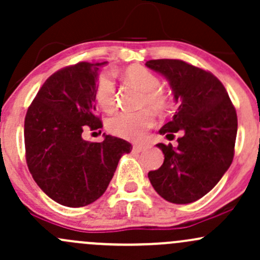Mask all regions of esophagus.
I'll list each match as a JSON object with an SVG mask.
<instances>
[{"label": "esophagus", "mask_w": 260, "mask_h": 260, "mask_svg": "<svg viewBox=\"0 0 260 260\" xmlns=\"http://www.w3.org/2000/svg\"><path fill=\"white\" fill-rule=\"evenodd\" d=\"M134 151H136V152H141V151H144L145 150V146H142V145H134Z\"/></svg>", "instance_id": "34e87169"}]
</instances>
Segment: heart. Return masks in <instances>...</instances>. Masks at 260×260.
<instances>
[{"instance_id": "1", "label": "heart", "mask_w": 260, "mask_h": 260, "mask_svg": "<svg viewBox=\"0 0 260 260\" xmlns=\"http://www.w3.org/2000/svg\"><path fill=\"white\" fill-rule=\"evenodd\" d=\"M125 82L142 91V104L155 111H165L172 105V95L160 88V79L150 69L142 66H130L122 72ZM95 99L98 105L105 111H111L116 105V85L113 75L104 72L98 77L95 84ZM155 118L149 109L130 113L119 111L108 120V130L126 140H140L146 131L152 127Z\"/></svg>"}]
</instances>
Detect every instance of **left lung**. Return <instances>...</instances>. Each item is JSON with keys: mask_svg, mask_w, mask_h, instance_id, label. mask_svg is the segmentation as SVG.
Masks as SVG:
<instances>
[{"mask_svg": "<svg viewBox=\"0 0 260 260\" xmlns=\"http://www.w3.org/2000/svg\"><path fill=\"white\" fill-rule=\"evenodd\" d=\"M147 68L169 80L180 103L158 133H181L177 146L157 144L165 160L149 172L155 191L171 203L186 205L207 194L230 169L238 120L227 90L211 72L180 59H152Z\"/></svg>", "mask_w": 260, "mask_h": 260, "instance_id": "8db88e82", "label": "left lung"}]
</instances>
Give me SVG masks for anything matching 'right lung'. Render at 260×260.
Wrapping results in <instances>:
<instances>
[{"label": "right lung", "instance_id": "add662e5", "mask_svg": "<svg viewBox=\"0 0 260 260\" xmlns=\"http://www.w3.org/2000/svg\"><path fill=\"white\" fill-rule=\"evenodd\" d=\"M103 63L79 62L55 72L42 85L24 119L28 170L42 191L67 207L90 205L107 191L130 142L104 135L89 142L83 130L103 126L95 84Z\"/></svg>", "mask_w": 260, "mask_h": 260}]
</instances>
